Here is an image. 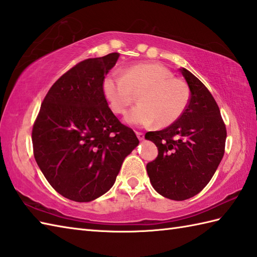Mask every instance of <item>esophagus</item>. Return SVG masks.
Here are the masks:
<instances>
[{"mask_svg": "<svg viewBox=\"0 0 257 257\" xmlns=\"http://www.w3.org/2000/svg\"><path fill=\"white\" fill-rule=\"evenodd\" d=\"M136 135H137V137L139 140H143L145 139V134L141 133V132H136Z\"/></svg>", "mask_w": 257, "mask_h": 257, "instance_id": "1", "label": "esophagus"}]
</instances>
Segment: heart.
<instances>
[{
	"label": "heart",
	"mask_w": 257,
	"mask_h": 257,
	"mask_svg": "<svg viewBox=\"0 0 257 257\" xmlns=\"http://www.w3.org/2000/svg\"><path fill=\"white\" fill-rule=\"evenodd\" d=\"M102 95L110 110L124 114L139 95L138 107L128 113L133 124L150 125L157 121L160 127L176 122L190 101L189 86L161 64L140 63L124 70L123 75L111 73L102 80Z\"/></svg>",
	"instance_id": "1"
}]
</instances>
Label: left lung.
<instances>
[{"label": "left lung", "instance_id": "left-lung-1", "mask_svg": "<svg viewBox=\"0 0 257 257\" xmlns=\"http://www.w3.org/2000/svg\"><path fill=\"white\" fill-rule=\"evenodd\" d=\"M180 72L190 88V101L176 122L146 134L158 147L147 165L152 187L165 198L183 201L204 189L224 155L226 128L220 108L202 81L185 68Z\"/></svg>", "mask_w": 257, "mask_h": 257}]
</instances>
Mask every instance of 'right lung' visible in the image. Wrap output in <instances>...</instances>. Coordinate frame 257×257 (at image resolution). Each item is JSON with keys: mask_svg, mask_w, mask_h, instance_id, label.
I'll list each match as a JSON object with an SVG mask.
<instances>
[{"mask_svg": "<svg viewBox=\"0 0 257 257\" xmlns=\"http://www.w3.org/2000/svg\"><path fill=\"white\" fill-rule=\"evenodd\" d=\"M119 54L88 58L62 75L43 100L32 130L33 154L52 187L89 202L106 193L139 140L114 116L102 80Z\"/></svg>", "mask_w": 257, "mask_h": 257, "instance_id": "1", "label": "right lung"}]
</instances>
